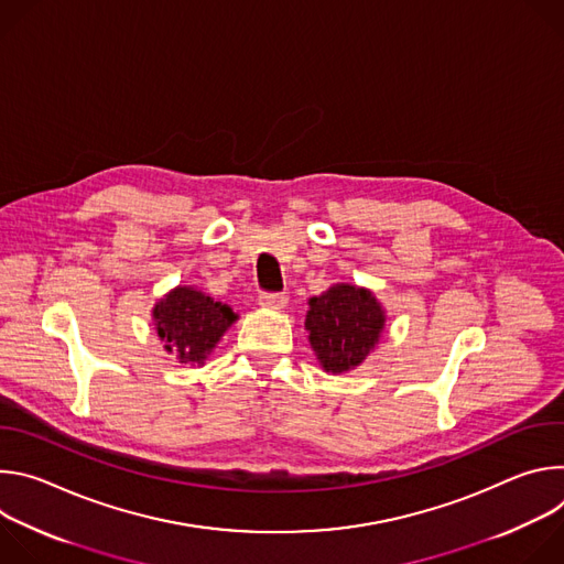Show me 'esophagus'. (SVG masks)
<instances>
[{"label": "esophagus", "instance_id": "34e87169", "mask_svg": "<svg viewBox=\"0 0 564 564\" xmlns=\"http://www.w3.org/2000/svg\"><path fill=\"white\" fill-rule=\"evenodd\" d=\"M259 303L265 310H283L288 305V296L285 294H261Z\"/></svg>", "mask_w": 564, "mask_h": 564}]
</instances>
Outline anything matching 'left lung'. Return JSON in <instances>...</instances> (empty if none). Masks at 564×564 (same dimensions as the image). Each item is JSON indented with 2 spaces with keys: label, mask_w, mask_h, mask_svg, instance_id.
<instances>
[{
  "label": "left lung",
  "mask_w": 564,
  "mask_h": 564,
  "mask_svg": "<svg viewBox=\"0 0 564 564\" xmlns=\"http://www.w3.org/2000/svg\"><path fill=\"white\" fill-rule=\"evenodd\" d=\"M383 328L386 310L368 288L335 283L307 299V341L326 372L341 375L361 366L375 352Z\"/></svg>",
  "instance_id": "8db88e82"
}]
</instances>
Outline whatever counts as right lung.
<instances>
[{
    "label": "right lung",
    "instance_id": "1",
    "mask_svg": "<svg viewBox=\"0 0 564 564\" xmlns=\"http://www.w3.org/2000/svg\"><path fill=\"white\" fill-rule=\"evenodd\" d=\"M153 326L163 348L181 364L205 366L223 335L236 324L238 314L194 285H176L153 310Z\"/></svg>",
    "mask_w": 564,
    "mask_h": 564
}]
</instances>
